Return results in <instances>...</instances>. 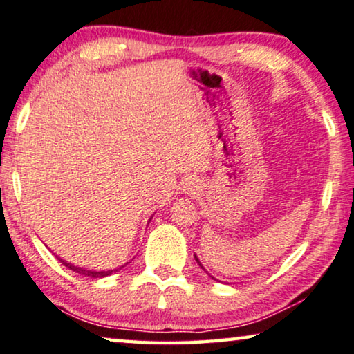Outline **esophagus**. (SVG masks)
I'll use <instances>...</instances> for the list:
<instances>
[{
    "label": "esophagus",
    "instance_id": "esophagus-1",
    "mask_svg": "<svg viewBox=\"0 0 354 354\" xmlns=\"http://www.w3.org/2000/svg\"><path fill=\"white\" fill-rule=\"evenodd\" d=\"M183 188H185V193L196 194V193H198V189H199V183H198V180H194V178H189V180L185 182Z\"/></svg>",
    "mask_w": 354,
    "mask_h": 354
}]
</instances>
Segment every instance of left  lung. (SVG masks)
Here are the masks:
<instances>
[{"instance_id":"obj_1","label":"left lung","mask_w":354,"mask_h":354,"mask_svg":"<svg viewBox=\"0 0 354 354\" xmlns=\"http://www.w3.org/2000/svg\"><path fill=\"white\" fill-rule=\"evenodd\" d=\"M194 259H196V263H198V264H199V268H201V269H203V270H205V269H204V266H203V264H201V261H199V258H198V257H196V254H194ZM205 272H207V270H205ZM209 275H210V274H209ZM210 277H212V275H210ZM212 279H214V280H216V279H215V277H212ZM216 281H218V280H216Z\"/></svg>"}]
</instances>
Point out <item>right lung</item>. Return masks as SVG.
<instances>
[{
	"label": "right lung",
	"mask_w": 354,
	"mask_h": 354,
	"mask_svg": "<svg viewBox=\"0 0 354 354\" xmlns=\"http://www.w3.org/2000/svg\"><path fill=\"white\" fill-rule=\"evenodd\" d=\"M151 218H153V215H151ZM151 218L149 220V223L151 221ZM57 258L59 259V263L66 266L68 269H71V270H73V272H77V274H80V275L91 277V279H102V277H109V275L115 274V272H118V270H122V269L124 268V266L128 264V263H124L123 266H120V268H115V269H109V270H93V269H85V268H79V266H74V264H71V263H68V261H64V259H62V258H59V257H57Z\"/></svg>",
	"instance_id": "obj_1"
}]
</instances>
